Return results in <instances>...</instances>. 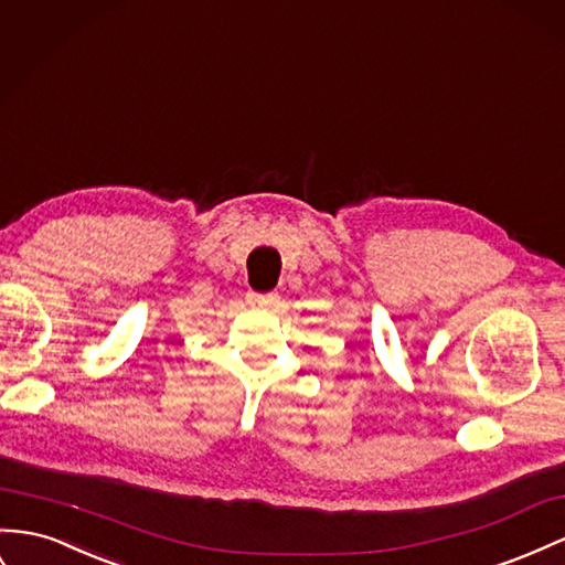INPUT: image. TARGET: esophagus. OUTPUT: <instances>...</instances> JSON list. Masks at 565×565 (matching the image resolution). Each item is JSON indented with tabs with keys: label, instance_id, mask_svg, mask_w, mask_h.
Listing matches in <instances>:
<instances>
[{
	"label": "esophagus",
	"instance_id": "1",
	"mask_svg": "<svg viewBox=\"0 0 565 565\" xmlns=\"http://www.w3.org/2000/svg\"><path fill=\"white\" fill-rule=\"evenodd\" d=\"M278 295H258V292H249L247 295V303L249 307H254V309H270V307H276L278 303Z\"/></svg>",
	"mask_w": 565,
	"mask_h": 565
}]
</instances>
